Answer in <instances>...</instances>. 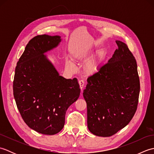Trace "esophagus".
Instances as JSON below:
<instances>
[{"mask_svg": "<svg viewBox=\"0 0 154 154\" xmlns=\"http://www.w3.org/2000/svg\"><path fill=\"white\" fill-rule=\"evenodd\" d=\"M79 85H80V89H81V91H83V89L84 87V85H85V82L83 80H80L79 81Z\"/></svg>", "mask_w": 154, "mask_h": 154, "instance_id": "1", "label": "esophagus"}]
</instances>
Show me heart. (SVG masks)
<instances>
[{"label":"heart","instance_id":"1","mask_svg":"<svg viewBox=\"0 0 154 154\" xmlns=\"http://www.w3.org/2000/svg\"><path fill=\"white\" fill-rule=\"evenodd\" d=\"M90 51H88L86 50H79L75 51L73 53V56L75 60L79 61H85L90 57ZM99 61L94 59V60H91L89 61L86 65L85 71L88 74H92L94 73L97 69L98 66H99ZM66 65L67 66L70 68L72 70L76 69V65L69 59H67L66 60Z\"/></svg>","mask_w":154,"mask_h":154}]
</instances>
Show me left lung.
<instances>
[{"instance_id":"obj_1","label":"left lung","mask_w":154,"mask_h":154,"mask_svg":"<svg viewBox=\"0 0 154 154\" xmlns=\"http://www.w3.org/2000/svg\"><path fill=\"white\" fill-rule=\"evenodd\" d=\"M108 63L87 79L83 97L87 106V126L94 135L109 137L130 122L136 111L140 79L134 57L124 42Z\"/></svg>"}]
</instances>
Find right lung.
I'll use <instances>...</instances> for the list:
<instances>
[{
    "instance_id": "obj_1",
    "label": "right lung",
    "mask_w": 154,
    "mask_h": 154,
    "mask_svg": "<svg viewBox=\"0 0 154 154\" xmlns=\"http://www.w3.org/2000/svg\"><path fill=\"white\" fill-rule=\"evenodd\" d=\"M61 42L60 35L32 38L16 65L13 82L14 97L23 120L31 129L45 135L63 129L66 111L81 93L76 78L61 76L44 54Z\"/></svg>"
}]
</instances>
